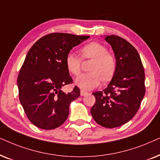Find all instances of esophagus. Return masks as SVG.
<instances>
[{"instance_id": "obj_1", "label": "esophagus", "mask_w": 160, "mask_h": 160, "mask_svg": "<svg viewBox=\"0 0 160 160\" xmlns=\"http://www.w3.org/2000/svg\"><path fill=\"white\" fill-rule=\"evenodd\" d=\"M87 93H88V92H86V91H85L83 90H81L80 91V96L81 97H83V96H86Z\"/></svg>"}]
</instances>
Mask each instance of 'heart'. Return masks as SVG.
<instances>
[{
    "label": "heart",
    "instance_id": "heart-1",
    "mask_svg": "<svg viewBox=\"0 0 160 160\" xmlns=\"http://www.w3.org/2000/svg\"><path fill=\"white\" fill-rule=\"evenodd\" d=\"M82 56L84 58L93 59L88 73L80 74L75 79V83L82 90H91L101 83L102 79L108 81L114 75L116 69V60L113 55L108 52L105 45L93 42L82 47ZM68 71L74 75L80 73L81 69V59L75 52L67 53L65 58Z\"/></svg>",
    "mask_w": 160,
    "mask_h": 160
}]
</instances>
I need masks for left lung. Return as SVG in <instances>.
Masks as SVG:
<instances>
[{"label": "left lung", "mask_w": 160, "mask_h": 160, "mask_svg": "<svg viewBox=\"0 0 160 160\" xmlns=\"http://www.w3.org/2000/svg\"><path fill=\"white\" fill-rule=\"evenodd\" d=\"M116 60V69L107 88L92 94L96 102L93 118L106 128L122 126L139 109L145 92V72L141 59L130 43L118 36H105Z\"/></svg>", "instance_id": "obj_1"}]
</instances>
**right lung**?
<instances>
[{
    "label": "right lung",
    "mask_w": 160,
    "mask_h": 160,
    "mask_svg": "<svg viewBox=\"0 0 160 160\" xmlns=\"http://www.w3.org/2000/svg\"><path fill=\"white\" fill-rule=\"evenodd\" d=\"M89 36L53 33L42 37L31 47L18 78L19 98L33 124L42 129L60 127L69 113V105L80 97L75 87L66 93L61 88L72 82L65 58L74 47Z\"/></svg>",
    "instance_id": "add662e5"
}]
</instances>
